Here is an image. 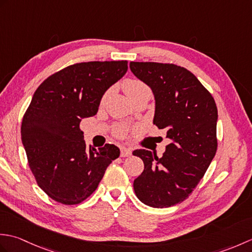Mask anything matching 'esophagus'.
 <instances>
[{
  "instance_id": "34e87169",
  "label": "esophagus",
  "mask_w": 252,
  "mask_h": 252,
  "mask_svg": "<svg viewBox=\"0 0 252 252\" xmlns=\"http://www.w3.org/2000/svg\"><path fill=\"white\" fill-rule=\"evenodd\" d=\"M131 149L130 148H126V147H121L120 148V157L125 158V157H129L131 156Z\"/></svg>"
}]
</instances>
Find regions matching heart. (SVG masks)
<instances>
[{
    "mask_svg": "<svg viewBox=\"0 0 252 252\" xmlns=\"http://www.w3.org/2000/svg\"><path fill=\"white\" fill-rule=\"evenodd\" d=\"M122 88H123V91H125V93L127 95V97H129L131 100L136 98L137 96H140L142 94L152 93L151 88H149L145 82L142 81V80L136 79V78L126 79L122 83ZM106 96H107V92L104 94L103 98H101V103L105 100ZM126 132H127V126L125 125H119L115 127L114 134L118 137H123L126 136Z\"/></svg>",
    "mask_w": 252,
    "mask_h": 252,
    "instance_id": "1",
    "label": "heart"
}]
</instances>
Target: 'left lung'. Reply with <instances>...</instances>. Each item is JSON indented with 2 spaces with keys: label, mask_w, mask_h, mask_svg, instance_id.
I'll return each instance as SVG.
<instances>
[{
  "label": "left lung",
  "mask_w": 252,
  "mask_h": 252,
  "mask_svg": "<svg viewBox=\"0 0 252 252\" xmlns=\"http://www.w3.org/2000/svg\"><path fill=\"white\" fill-rule=\"evenodd\" d=\"M130 68L153 90L154 125L167 131L170 141L161 157L146 149L133 152L144 162V171L133 183L134 191L149 207L174 206L191 194L217 153L216 101L184 67L131 62Z\"/></svg>",
  "instance_id": "left-lung-1"
}]
</instances>
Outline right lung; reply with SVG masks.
I'll return each instance as SVG.
<instances>
[{
	"instance_id": "1",
	"label": "right lung",
	"mask_w": 252,
	"mask_h": 252,
	"mask_svg": "<svg viewBox=\"0 0 252 252\" xmlns=\"http://www.w3.org/2000/svg\"><path fill=\"white\" fill-rule=\"evenodd\" d=\"M126 70V61L77 63L53 73L34 92L21 122V141L37 185L53 200L82 202L119 157L112 144L88 149L80 122L97 114L106 90Z\"/></svg>"
}]
</instances>
